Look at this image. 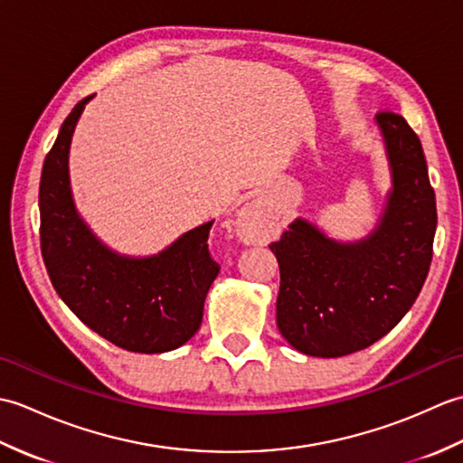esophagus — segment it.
I'll return each instance as SVG.
<instances>
[{
    "label": "esophagus",
    "mask_w": 463,
    "mask_h": 463,
    "mask_svg": "<svg viewBox=\"0 0 463 463\" xmlns=\"http://www.w3.org/2000/svg\"><path fill=\"white\" fill-rule=\"evenodd\" d=\"M237 234L249 242H257L262 234V211L257 203H250L239 213Z\"/></svg>",
    "instance_id": "esophagus-1"
}]
</instances>
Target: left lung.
Wrapping results in <instances>:
<instances>
[{
  "label": "left lung",
  "instance_id": "obj_1",
  "mask_svg": "<svg viewBox=\"0 0 463 463\" xmlns=\"http://www.w3.org/2000/svg\"><path fill=\"white\" fill-rule=\"evenodd\" d=\"M376 123L392 173L376 229L340 242L297 219L270 244L280 269L279 330L308 356H346L386 336L428 277L438 214L424 149L402 115L380 111Z\"/></svg>",
  "mask_w": 463,
  "mask_h": 463
}]
</instances>
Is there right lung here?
I'll list each match as a JSON object with an SVG mask.
<instances>
[{"instance_id":"right-lung-1","label":"right lung","mask_w":463,"mask_h":463,"mask_svg":"<svg viewBox=\"0 0 463 463\" xmlns=\"http://www.w3.org/2000/svg\"><path fill=\"white\" fill-rule=\"evenodd\" d=\"M91 99L67 115L43 163L39 239L45 269L59 298L99 336L129 352H169L199 330L206 292L221 270L206 244L213 221L153 257L107 249L77 213L69 184V146Z\"/></svg>"}]
</instances>
